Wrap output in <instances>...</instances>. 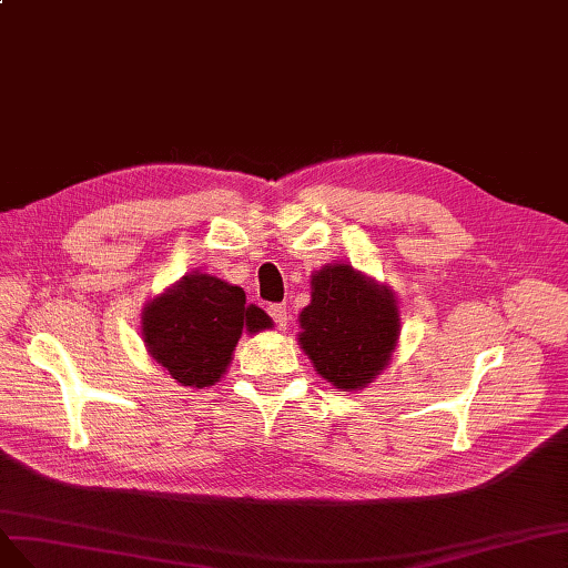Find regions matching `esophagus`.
Segmentation results:
<instances>
[{
	"mask_svg": "<svg viewBox=\"0 0 568 568\" xmlns=\"http://www.w3.org/2000/svg\"><path fill=\"white\" fill-rule=\"evenodd\" d=\"M268 314H271L275 326H278L281 331L287 326V310H285L283 304H271V306H268Z\"/></svg>",
	"mask_w": 568,
	"mask_h": 568,
	"instance_id": "obj_1",
	"label": "esophagus"
}]
</instances>
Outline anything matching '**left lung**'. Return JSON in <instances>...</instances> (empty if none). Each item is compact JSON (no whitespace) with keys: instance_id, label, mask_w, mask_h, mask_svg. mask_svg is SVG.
Instances as JSON below:
<instances>
[{"instance_id":"1","label":"left lung","mask_w":568,"mask_h":568,"mask_svg":"<svg viewBox=\"0 0 568 568\" xmlns=\"http://www.w3.org/2000/svg\"><path fill=\"white\" fill-rule=\"evenodd\" d=\"M300 328L297 343L321 378L345 393L364 390L397 349V297L349 264H326L312 273V302L300 314Z\"/></svg>"}]
</instances>
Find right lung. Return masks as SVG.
<instances>
[{"mask_svg":"<svg viewBox=\"0 0 568 568\" xmlns=\"http://www.w3.org/2000/svg\"><path fill=\"white\" fill-rule=\"evenodd\" d=\"M140 318L148 354L192 390L223 378L242 333L273 328L264 310L245 302V290L202 271L183 275L148 300Z\"/></svg>","mask_w":568,"mask_h":568,"instance_id":"right-lung-1","label":"right lung"}]
</instances>
